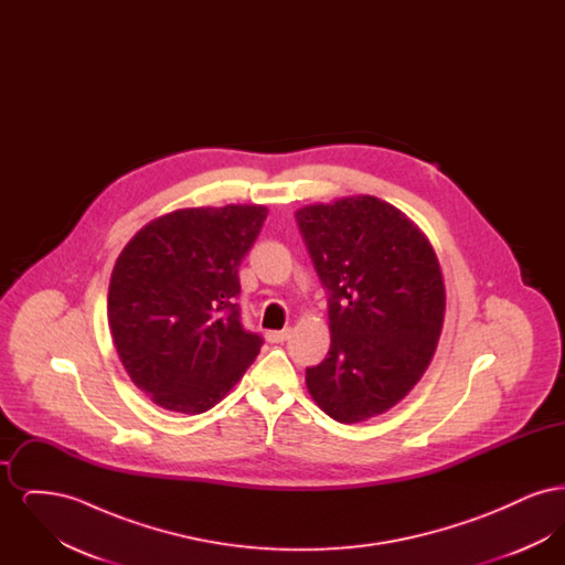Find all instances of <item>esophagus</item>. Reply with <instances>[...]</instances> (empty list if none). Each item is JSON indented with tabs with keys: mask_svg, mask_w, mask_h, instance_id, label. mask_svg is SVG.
I'll return each mask as SVG.
<instances>
[{
	"mask_svg": "<svg viewBox=\"0 0 565 565\" xmlns=\"http://www.w3.org/2000/svg\"><path fill=\"white\" fill-rule=\"evenodd\" d=\"M290 328H286V330H269L267 332V341L269 343H284V341H288L290 339Z\"/></svg>",
	"mask_w": 565,
	"mask_h": 565,
	"instance_id": "esophagus-1",
	"label": "esophagus"
}]
</instances>
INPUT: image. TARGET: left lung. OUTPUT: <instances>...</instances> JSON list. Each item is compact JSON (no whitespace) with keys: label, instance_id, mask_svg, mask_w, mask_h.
<instances>
[{"label":"left lung","instance_id":"left-lung-1","mask_svg":"<svg viewBox=\"0 0 565 565\" xmlns=\"http://www.w3.org/2000/svg\"><path fill=\"white\" fill-rule=\"evenodd\" d=\"M296 222L330 292V351L307 369V390L334 422L383 415L428 371L443 332L436 252L411 217L371 194L305 205Z\"/></svg>","mask_w":565,"mask_h":565}]
</instances>
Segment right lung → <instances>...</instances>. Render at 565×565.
Segmentation results:
<instances>
[{
    "label": "right lung",
    "instance_id": "obj_1",
    "mask_svg": "<svg viewBox=\"0 0 565 565\" xmlns=\"http://www.w3.org/2000/svg\"><path fill=\"white\" fill-rule=\"evenodd\" d=\"M265 205L186 207L141 226L120 252L108 322L135 385L161 408L199 415L256 360L263 339L239 320V265Z\"/></svg>",
    "mask_w": 565,
    "mask_h": 565
}]
</instances>
